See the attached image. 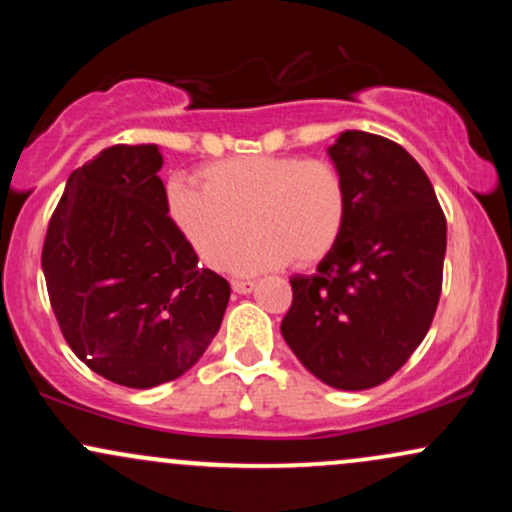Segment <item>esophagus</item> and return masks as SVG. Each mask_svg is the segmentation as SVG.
I'll list each match as a JSON object with an SVG mask.
<instances>
[{"label": "esophagus", "instance_id": "obj_1", "mask_svg": "<svg viewBox=\"0 0 512 512\" xmlns=\"http://www.w3.org/2000/svg\"><path fill=\"white\" fill-rule=\"evenodd\" d=\"M231 289L236 293H252L255 284H252V281H231Z\"/></svg>", "mask_w": 512, "mask_h": 512}]
</instances>
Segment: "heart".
Segmentation results:
<instances>
[{"label":"heart","mask_w":512,"mask_h":512,"mask_svg":"<svg viewBox=\"0 0 512 512\" xmlns=\"http://www.w3.org/2000/svg\"><path fill=\"white\" fill-rule=\"evenodd\" d=\"M202 190L170 182L168 216L207 267L260 274L313 267L334 250L349 216V187L334 163L301 156H236L199 170ZM249 228L245 229L244 226Z\"/></svg>","instance_id":"1"}]
</instances>
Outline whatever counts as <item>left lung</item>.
Listing matches in <instances>:
<instances>
[{
  "label": "left lung",
  "mask_w": 512,
  "mask_h": 512,
  "mask_svg": "<svg viewBox=\"0 0 512 512\" xmlns=\"http://www.w3.org/2000/svg\"><path fill=\"white\" fill-rule=\"evenodd\" d=\"M349 187L339 243L317 272L291 279L281 334L337 390L385 383L436 315L448 226L424 168L378 134L346 129L327 149Z\"/></svg>",
  "instance_id": "obj_1"
}]
</instances>
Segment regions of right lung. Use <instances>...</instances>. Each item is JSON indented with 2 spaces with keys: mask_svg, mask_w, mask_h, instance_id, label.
I'll return each mask as SVG.
<instances>
[{
  "mask_svg": "<svg viewBox=\"0 0 512 512\" xmlns=\"http://www.w3.org/2000/svg\"><path fill=\"white\" fill-rule=\"evenodd\" d=\"M156 144H117L69 175L43 245L50 305L93 373L149 390L180 378L219 332L231 286L168 216Z\"/></svg>",
  "mask_w": 512,
  "mask_h": 512,
  "instance_id": "obj_1",
  "label": "right lung"
}]
</instances>
